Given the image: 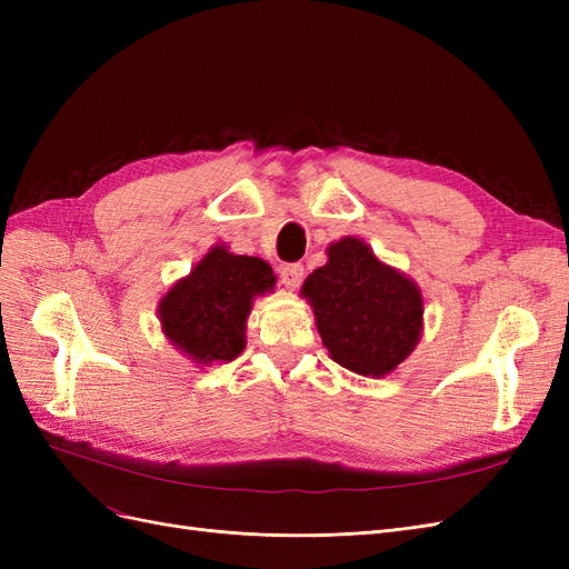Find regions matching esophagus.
<instances>
[{"label": "esophagus", "mask_w": 569, "mask_h": 569, "mask_svg": "<svg viewBox=\"0 0 569 569\" xmlns=\"http://www.w3.org/2000/svg\"><path fill=\"white\" fill-rule=\"evenodd\" d=\"M280 278L287 287H299L303 280V266L301 263H284L280 266Z\"/></svg>", "instance_id": "34e87169"}]
</instances>
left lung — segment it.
Listing matches in <instances>:
<instances>
[{
	"instance_id": "obj_1",
	"label": "left lung",
	"mask_w": 569,
	"mask_h": 569,
	"mask_svg": "<svg viewBox=\"0 0 569 569\" xmlns=\"http://www.w3.org/2000/svg\"><path fill=\"white\" fill-rule=\"evenodd\" d=\"M303 282L322 343L341 368L382 377L412 351L422 330V297L366 242L343 237Z\"/></svg>"
}]
</instances>
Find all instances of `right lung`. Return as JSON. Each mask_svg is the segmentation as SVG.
Listing matches in <instances>:
<instances>
[{"label":"right lung","mask_w":569,"mask_h":569,"mask_svg":"<svg viewBox=\"0 0 569 569\" xmlns=\"http://www.w3.org/2000/svg\"><path fill=\"white\" fill-rule=\"evenodd\" d=\"M272 268L253 256L213 247L159 306L168 339L197 363L232 360L244 349L251 299L272 289Z\"/></svg>","instance_id":"1"}]
</instances>
